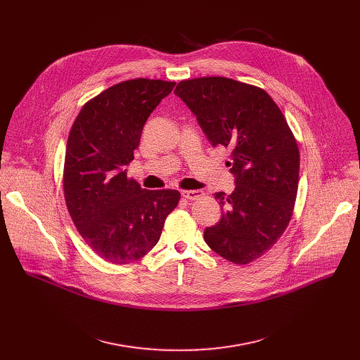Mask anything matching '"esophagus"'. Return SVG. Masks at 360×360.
<instances>
[{
    "instance_id": "34e87169",
    "label": "esophagus",
    "mask_w": 360,
    "mask_h": 360,
    "mask_svg": "<svg viewBox=\"0 0 360 360\" xmlns=\"http://www.w3.org/2000/svg\"><path fill=\"white\" fill-rule=\"evenodd\" d=\"M181 195L186 199H198L203 195L202 191H181Z\"/></svg>"
}]
</instances>
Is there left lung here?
<instances>
[{
	"instance_id": "left-lung-1",
	"label": "left lung",
	"mask_w": 360,
	"mask_h": 360,
	"mask_svg": "<svg viewBox=\"0 0 360 360\" xmlns=\"http://www.w3.org/2000/svg\"><path fill=\"white\" fill-rule=\"evenodd\" d=\"M214 146L229 148L235 189L217 192L222 218L203 232L222 258L246 265L285 232L299 182V149L266 91L225 77L181 81L175 88Z\"/></svg>"
}]
</instances>
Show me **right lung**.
Segmentation results:
<instances>
[{
    "instance_id": "add662e5",
    "label": "right lung",
    "mask_w": 360,
    "mask_h": 360,
    "mask_svg": "<svg viewBox=\"0 0 360 360\" xmlns=\"http://www.w3.org/2000/svg\"><path fill=\"white\" fill-rule=\"evenodd\" d=\"M175 82L136 78L89 99L72 124L64 164L68 212L88 246L107 262L139 261L176 208L175 189L148 191L128 176L142 128Z\"/></svg>"
}]
</instances>
